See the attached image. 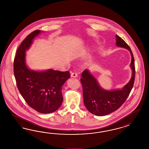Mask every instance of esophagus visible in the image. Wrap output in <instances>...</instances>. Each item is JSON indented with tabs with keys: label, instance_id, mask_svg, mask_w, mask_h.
<instances>
[{
	"label": "esophagus",
	"instance_id": "1",
	"mask_svg": "<svg viewBox=\"0 0 149 149\" xmlns=\"http://www.w3.org/2000/svg\"><path fill=\"white\" fill-rule=\"evenodd\" d=\"M70 77H77V74L75 72H72L71 75H70Z\"/></svg>",
	"mask_w": 149,
	"mask_h": 149
}]
</instances>
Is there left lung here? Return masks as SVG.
<instances>
[{"label": "left lung", "mask_w": 149, "mask_h": 149, "mask_svg": "<svg viewBox=\"0 0 149 149\" xmlns=\"http://www.w3.org/2000/svg\"><path fill=\"white\" fill-rule=\"evenodd\" d=\"M116 45L130 52L132 77L130 81L121 89L107 90L99 85V82L88 69L82 73L81 82L83 88L84 103L87 109L97 116H104L119 108L126 101L133 88L135 78L134 57L130 47L119 36L116 35Z\"/></svg>", "instance_id": "1"}]
</instances>
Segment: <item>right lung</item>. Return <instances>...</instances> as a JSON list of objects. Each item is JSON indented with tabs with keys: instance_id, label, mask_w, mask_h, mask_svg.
<instances>
[{
	"instance_id": "obj_1",
	"label": "right lung",
	"mask_w": 149,
	"mask_h": 149,
	"mask_svg": "<svg viewBox=\"0 0 149 149\" xmlns=\"http://www.w3.org/2000/svg\"><path fill=\"white\" fill-rule=\"evenodd\" d=\"M41 32H32L19 46L14 59V75L18 90L27 104L39 113H49L56 111L62 104V87L70 76L68 71H38L27 66L26 52Z\"/></svg>"
}]
</instances>
